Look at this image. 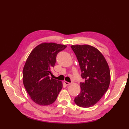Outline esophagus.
<instances>
[{
  "mask_svg": "<svg viewBox=\"0 0 129 129\" xmlns=\"http://www.w3.org/2000/svg\"><path fill=\"white\" fill-rule=\"evenodd\" d=\"M64 84L66 85H69L71 84V83L68 82H67V81H64Z\"/></svg>",
  "mask_w": 129,
  "mask_h": 129,
  "instance_id": "esophagus-1",
  "label": "esophagus"
}]
</instances>
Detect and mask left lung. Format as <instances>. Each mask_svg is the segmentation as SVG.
Here are the masks:
<instances>
[{
    "instance_id": "8db88e82",
    "label": "left lung",
    "mask_w": 129,
    "mask_h": 129,
    "mask_svg": "<svg viewBox=\"0 0 129 129\" xmlns=\"http://www.w3.org/2000/svg\"><path fill=\"white\" fill-rule=\"evenodd\" d=\"M81 71V91L75 102L82 108L97 103L106 92L110 82V72L106 60L97 48L89 45H72Z\"/></svg>"
}]
</instances>
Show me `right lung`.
Listing matches in <instances>:
<instances>
[{"label":"right lung","instance_id":"right-lung-1","mask_svg":"<svg viewBox=\"0 0 129 129\" xmlns=\"http://www.w3.org/2000/svg\"><path fill=\"white\" fill-rule=\"evenodd\" d=\"M67 45L44 43L36 47L27 58L23 70V81L32 101L42 106L56 101L62 83L52 78L50 70L54 67L58 52Z\"/></svg>","mask_w":129,"mask_h":129}]
</instances>
